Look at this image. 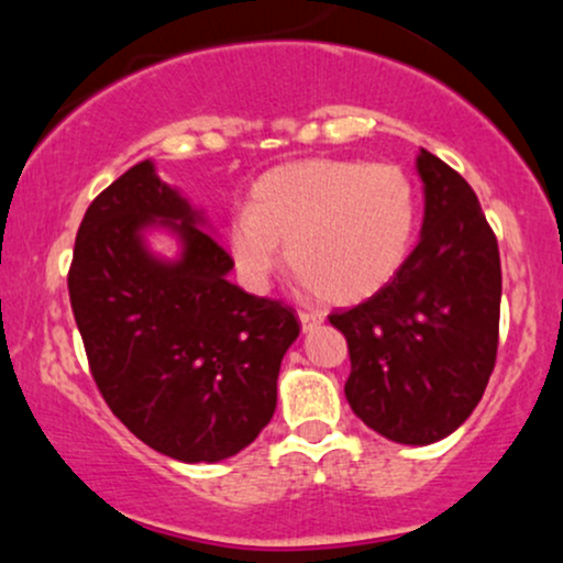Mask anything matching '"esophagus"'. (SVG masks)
<instances>
[{"mask_svg":"<svg viewBox=\"0 0 563 563\" xmlns=\"http://www.w3.org/2000/svg\"><path fill=\"white\" fill-rule=\"evenodd\" d=\"M299 320H301V331L303 333H309V331H314V328L320 325L322 322V314L320 312H299Z\"/></svg>","mask_w":563,"mask_h":563,"instance_id":"obj_1","label":"esophagus"}]
</instances>
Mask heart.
<instances>
[{
	"instance_id": "b5f03b06",
	"label": "heart",
	"mask_w": 563,
	"mask_h": 563,
	"mask_svg": "<svg viewBox=\"0 0 563 563\" xmlns=\"http://www.w3.org/2000/svg\"><path fill=\"white\" fill-rule=\"evenodd\" d=\"M418 196L394 164L309 158L277 166L251 187L249 209L228 222V251L251 290L283 260L320 299L365 301L410 260Z\"/></svg>"
}]
</instances>
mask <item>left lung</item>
<instances>
[{
	"label": "left lung",
	"instance_id": "left-lung-1",
	"mask_svg": "<svg viewBox=\"0 0 563 563\" xmlns=\"http://www.w3.org/2000/svg\"><path fill=\"white\" fill-rule=\"evenodd\" d=\"M421 241L376 296L328 314L346 335L354 416L399 444H431L479 405L497 357L500 251L479 198L434 153H418Z\"/></svg>",
	"mask_w": 563,
	"mask_h": 563
}]
</instances>
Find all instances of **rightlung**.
Masks as SVG:
<instances>
[{
  "mask_svg": "<svg viewBox=\"0 0 563 563\" xmlns=\"http://www.w3.org/2000/svg\"><path fill=\"white\" fill-rule=\"evenodd\" d=\"M161 223L184 243L177 263L146 251ZM153 161L89 203L76 232L68 294L89 371L113 416L147 448L217 463L249 448L273 418L294 309L232 286V260Z\"/></svg>",
  "mask_w": 563,
  "mask_h": 563,
  "instance_id": "add662e5",
  "label": "right lung"
}]
</instances>
